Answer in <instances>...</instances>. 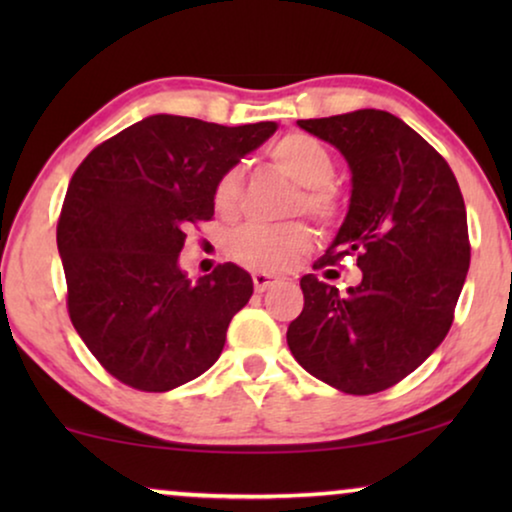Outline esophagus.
<instances>
[{"mask_svg":"<svg viewBox=\"0 0 512 512\" xmlns=\"http://www.w3.org/2000/svg\"><path fill=\"white\" fill-rule=\"evenodd\" d=\"M251 279H254V289H256V293L268 291L270 286L277 282V277L268 275V272H254V275H251Z\"/></svg>","mask_w":512,"mask_h":512,"instance_id":"1","label":"esophagus"}]
</instances>
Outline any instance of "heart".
<instances>
[{"label": "heart", "instance_id": "b5f03b06", "mask_svg": "<svg viewBox=\"0 0 512 512\" xmlns=\"http://www.w3.org/2000/svg\"><path fill=\"white\" fill-rule=\"evenodd\" d=\"M270 163L300 186L291 214H307L321 226H333L345 209V198L333 184L335 158L319 139L305 132H289L268 149ZM242 200V172L230 167L216 179L212 202L221 216H233ZM312 244L305 221L282 226H244L228 240V256L256 272H284Z\"/></svg>", "mask_w": 512, "mask_h": 512}]
</instances>
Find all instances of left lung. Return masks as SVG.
<instances>
[{
	"label": "left lung",
	"instance_id": "1",
	"mask_svg": "<svg viewBox=\"0 0 512 512\" xmlns=\"http://www.w3.org/2000/svg\"><path fill=\"white\" fill-rule=\"evenodd\" d=\"M298 125L352 167L347 219L314 270L354 258L363 279L345 296L317 275L300 279L305 305L286 342L317 380L377 394L422 366L450 331L471 265L464 198L447 160L389 111Z\"/></svg>",
	"mask_w": 512,
	"mask_h": 512
}]
</instances>
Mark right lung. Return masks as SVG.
I'll return each instance as SVG.
<instances>
[{
	"mask_svg": "<svg viewBox=\"0 0 512 512\" xmlns=\"http://www.w3.org/2000/svg\"><path fill=\"white\" fill-rule=\"evenodd\" d=\"M275 130L270 121L226 128L158 114L76 167L58 219L67 312L118 382L170 391L219 359L254 282L223 263L191 284L177 258L186 230L212 221L216 179Z\"/></svg>",
	"mask_w": 512,
	"mask_h": 512,
	"instance_id": "obj_1",
	"label": "right lung"
}]
</instances>
